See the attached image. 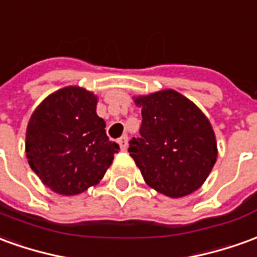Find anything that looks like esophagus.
<instances>
[{"label":"esophagus","instance_id":"obj_1","mask_svg":"<svg viewBox=\"0 0 257 257\" xmlns=\"http://www.w3.org/2000/svg\"><path fill=\"white\" fill-rule=\"evenodd\" d=\"M119 145L121 151H127V147H128V137H127V136H123L121 138H119Z\"/></svg>","mask_w":257,"mask_h":257}]
</instances>
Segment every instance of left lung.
Returning <instances> with one entry per match:
<instances>
[{
	"mask_svg": "<svg viewBox=\"0 0 257 257\" xmlns=\"http://www.w3.org/2000/svg\"><path fill=\"white\" fill-rule=\"evenodd\" d=\"M141 108L140 137L130 141V156L145 183L169 198L195 192L217 161L210 121L195 103L177 91L133 96Z\"/></svg>",
	"mask_w": 257,
	"mask_h": 257,
	"instance_id": "obj_1",
	"label": "left lung"
}]
</instances>
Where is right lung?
<instances>
[{"mask_svg":"<svg viewBox=\"0 0 257 257\" xmlns=\"http://www.w3.org/2000/svg\"><path fill=\"white\" fill-rule=\"evenodd\" d=\"M98 96L69 85L34 109L26 128V158L45 187L59 195H79L99 183L119 145L109 141L96 114Z\"/></svg>","mask_w":257,"mask_h":257,"instance_id":"right-lung-1","label":"right lung"}]
</instances>
